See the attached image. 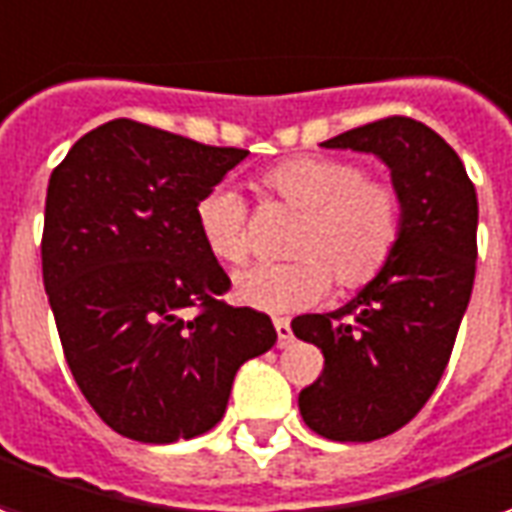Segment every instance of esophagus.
Returning a JSON list of instances; mask_svg holds the SVG:
<instances>
[{
	"mask_svg": "<svg viewBox=\"0 0 512 512\" xmlns=\"http://www.w3.org/2000/svg\"><path fill=\"white\" fill-rule=\"evenodd\" d=\"M274 330H277V346L285 349V346L293 341L291 321H288V318H274Z\"/></svg>",
	"mask_w": 512,
	"mask_h": 512,
	"instance_id": "esophagus-1",
	"label": "esophagus"
}]
</instances>
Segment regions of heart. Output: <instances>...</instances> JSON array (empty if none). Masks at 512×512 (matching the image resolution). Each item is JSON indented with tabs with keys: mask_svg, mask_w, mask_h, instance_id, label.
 <instances>
[{
	"mask_svg": "<svg viewBox=\"0 0 512 512\" xmlns=\"http://www.w3.org/2000/svg\"><path fill=\"white\" fill-rule=\"evenodd\" d=\"M266 199L299 210L285 263H257L235 277V299L263 313L316 305L335 282L355 291L391 263L405 230V202L391 182L371 180L343 157H293L260 174ZM194 227L205 252L224 266L249 255V210L227 185L196 199Z\"/></svg>",
	"mask_w": 512,
	"mask_h": 512,
	"instance_id": "obj_1",
	"label": "heart"
}]
</instances>
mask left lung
I'll use <instances>...</instances> for the list:
<instances>
[{"label":"left lung","mask_w":512,"mask_h":512,"mask_svg":"<svg viewBox=\"0 0 512 512\" xmlns=\"http://www.w3.org/2000/svg\"><path fill=\"white\" fill-rule=\"evenodd\" d=\"M324 149L380 157L405 202V230L377 280L332 313L291 321L324 371L299 393L305 424L366 443L405 427L438 388L477 268V191L452 146L405 116L341 132Z\"/></svg>","instance_id":"8db88e82"}]
</instances>
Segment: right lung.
I'll list each match as a JSON object with an SVG mask.
<instances>
[{
  "mask_svg": "<svg viewBox=\"0 0 512 512\" xmlns=\"http://www.w3.org/2000/svg\"><path fill=\"white\" fill-rule=\"evenodd\" d=\"M246 149L116 119L82 135L46 188L44 288L82 396L110 430L174 443L216 427L235 371L268 352L266 313L230 288L194 227Z\"/></svg>",
  "mask_w": 512,
  "mask_h": 512,
  "instance_id": "add662e5",
  "label": "right lung"
}]
</instances>
